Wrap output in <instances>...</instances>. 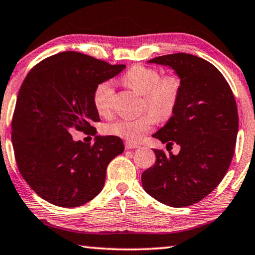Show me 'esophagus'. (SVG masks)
<instances>
[{"mask_svg":"<svg viewBox=\"0 0 255 255\" xmlns=\"http://www.w3.org/2000/svg\"><path fill=\"white\" fill-rule=\"evenodd\" d=\"M139 148V145H135V143L132 142H125V149H136Z\"/></svg>","mask_w":255,"mask_h":255,"instance_id":"34e87169","label":"esophagus"}]
</instances>
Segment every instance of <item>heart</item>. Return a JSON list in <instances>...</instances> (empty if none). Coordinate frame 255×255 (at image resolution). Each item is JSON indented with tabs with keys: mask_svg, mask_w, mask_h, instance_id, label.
I'll return each instance as SVG.
<instances>
[{
	"mask_svg": "<svg viewBox=\"0 0 255 255\" xmlns=\"http://www.w3.org/2000/svg\"><path fill=\"white\" fill-rule=\"evenodd\" d=\"M122 82L143 94V109L150 112L134 120H117L107 125L106 131L128 142H139L156 120L167 121L173 115L182 95V78L173 73L162 76L155 68L134 65L124 73ZM114 98L115 93L112 83L103 82L98 85L93 94V103L100 115L107 116L113 113Z\"/></svg>",
	"mask_w": 255,
	"mask_h": 255,
	"instance_id": "obj_1",
	"label": "heart"
}]
</instances>
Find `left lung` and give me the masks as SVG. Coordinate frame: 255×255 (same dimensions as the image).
I'll return each mask as SVG.
<instances>
[{"instance_id":"8db88e82","label":"left lung","mask_w":255,"mask_h":255,"mask_svg":"<svg viewBox=\"0 0 255 255\" xmlns=\"http://www.w3.org/2000/svg\"><path fill=\"white\" fill-rule=\"evenodd\" d=\"M148 63L170 66L183 82L178 106L153 136L177 155L154 149L155 164L141 175L150 197L171 207L202 200L230 167L238 132L237 105L222 73L208 61L185 53L155 57Z\"/></svg>"}]
</instances>
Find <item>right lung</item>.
Segmentation results:
<instances>
[{
    "instance_id": "obj_1",
    "label": "right lung",
    "mask_w": 255,
    "mask_h": 255,
    "mask_svg": "<svg viewBox=\"0 0 255 255\" xmlns=\"http://www.w3.org/2000/svg\"><path fill=\"white\" fill-rule=\"evenodd\" d=\"M112 65L77 51H64L33 66L25 77L11 128L20 175L39 197L60 207H78L100 193L109 162L124 152L115 135H97L93 145L75 141L70 132L94 135L99 113L93 94L119 75Z\"/></svg>"
}]
</instances>
